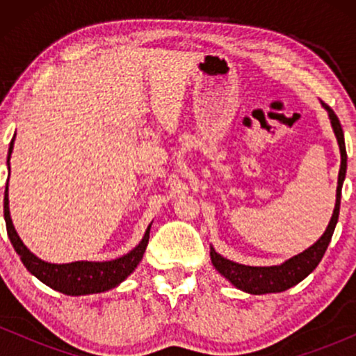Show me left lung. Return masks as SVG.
Wrapping results in <instances>:
<instances>
[{"label": "left lung", "mask_w": 356, "mask_h": 356, "mask_svg": "<svg viewBox=\"0 0 356 356\" xmlns=\"http://www.w3.org/2000/svg\"><path fill=\"white\" fill-rule=\"evenodd\" d=\"M328 112L330 122H332L333 132L337 136L338 145H340L341 154V165L340 174H338V187H337V202H334L333 216L330 219L328 227L323 232V236L313 246L305 249L300 254L289 257L280 266H246V264L234 263V261L226 259L211 248V261L214 268L231 281L238 289L249 293V295H266V293H281L286 289L293 288V286L303 281L314 268L320 264L321 257L325 256L326 248H328L330 241H332L333 231L337 227L338 214H340V201H341V187L343 181L346 175V149H345V137H343V129L338 117L326 104H321Z\"/></svg>", "instance_id": "left-lung-1"}]
</instances>
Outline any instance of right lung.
<instances>
[{"label": "right lung", "instance_id": "right-lung-1", "mask_svg": "<svg viewBox=\"0 0 356 356\" xmlns=\"http://www.w3.org/2000/svg\"><path fill=\"white\" fill-rule=\"evenodd\" d=\"M13 144L15 137L11 138L10 149H8V165H10V157L11 152H13ZM5 220L8 238H10L11 244H13L15 251L18 252L24 268L31 275L38 277L42 283L50 286L55 291H60L68 296H83L93 295V293H104L120 284L142 261L147 243H149L150 226H152V224H149L144 238L138 243V246L134 248L130 252H127L125 256L117 257V259L104 261V263H97V261H75V263L67 264H51L36 257L30 249L24 246L23 241L19 239L18 232L15 231L13 220H11L10 216L8 182L5 191Z\"/></svg>", "mask_w": 356, "mask_h": 356}]
</instances>
